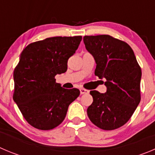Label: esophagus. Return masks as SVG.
Wrapping results in <instances>:
<instances>
[{
    "label": "esophagus",
    "instance_id": "1",
    "mask_svg": "<svg viewBox=\"0 0 155 155\" xmlns=\"http://www.w3.org/2000/svg\"><path fill=\"white\" fill-rule=\"evenodd\" d=\"M79 90H80V93L81 94H87V93H89V90H87V89H83V88H81Z\"/></svg>",
    "mask_w": 155,
    "mask_h": 155
}]
</instances>
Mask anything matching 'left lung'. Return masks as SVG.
I'll use <instances>...</instances> for the list:
<instances>
[{"instance_id":"left-lung-1","label":"left lung","mask_w":155,"mask_h":155,"mask_svg":"<svg viewBox=\"0 0 155 155\" xmlns=\"http://www.w3.org/2000/svg\"><path fill=\"white\" fill-rule=\"evenodd\" d=\"M83 41L96 63L95 75L105 78L107 87L105 93L91 91L93 102L87 115L101 129H117L127 123L141 101V67L125 41L109 35L85 36Z\"/></svg>"}]
</instances>
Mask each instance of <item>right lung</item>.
Listing matches in <instances>:
<instances>
[{
	"instance_id": "obj_1",
	"label": "right lung",
	"mask_w": 155,
	"mask_h": 155,
	"mask_svg": "<svg viewBox=\"0 0 155 155\" xmlns=\"http://www.w3.org/2000/svg\"><path fill=\"white\" fill-rule=\"evenodd\" d=\"M81 40V36L50 37L30 43L21 53L14 71L13 99L34 128L50 130L60 125L80 94L76 88L61 87L55 76L67 70L68 60Z\"/></svg>"
}]
</instances>
